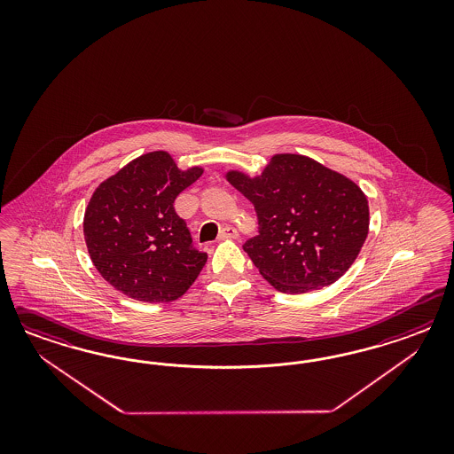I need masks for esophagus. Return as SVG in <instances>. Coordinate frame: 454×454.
<instances>
[{"mask_svg":"<svg viewBox=\"0 0 454 454\" xmlns=\"http://www.w3.org/2000/svg\"><path fill=\"white\" fill-rule=\"evenodd\" d=\"M239 234L234 230L233 226H226L223 228L220 233V239H236Z\"/></svg>","mask_w":454,"mask_h":454,"instance_id":"obj_1","label":"esophagus"}]
</instances>
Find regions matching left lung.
<instances>
[{
  "label": "left lung",
  "instance_id": "1",
  "mask_svg": "<svg viewBox=\"0 0 454 454\" xmlns=\"http://www.w3.org/2000/svg\"><path fill=\"white\" fill-rule=\"evenodd\" d=\"M226 179L258 213L260 234L243 249L273 288L300 294L330 286L356 260L370 207L353 179L296 153L273 154L262 175L230 169Z\"/></svg>",
  "mask_w": 454,
  "mask_h": 454
}]
</instances>
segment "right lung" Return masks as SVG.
I'll use <instances>...</instances> for the list:
<instances>
[{
  "label": "right lung",
  "instance_id": "right-lung-1",
  "mask_svg": "<svg viewBox=\"0 0 454 454\" xmlns=\"http://www.w3.org/2000/svg\"><path fill=\"white\" fill-rule=\"evenodd\" d=\"M203 166L179 169L168 152H150L98 186L82 233L99 275L128 298L169 302L181 298L207 264L192 247L175 200L203 175Z\"/></svg>",
  "mask_w": 454,
  "mask_h": 454
}]
</instances>
